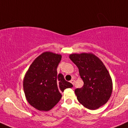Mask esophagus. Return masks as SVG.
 <instances>
[{
	"label": "esophagus",
	"mask_w": 128,
	"mask_h": 128,
	"mask_svg": "<svg viewBox=\"0 0 128 128\" xmlns=\"http://www.w3.org/2000/svg\"><path fill=\"white\" fill-rule=\"evenodd\" d=\"M70 82H71V84H72V85H74V79H72V80L70 81Z\"/></svg>",
	"instance_id": "1"
}]
</instances>
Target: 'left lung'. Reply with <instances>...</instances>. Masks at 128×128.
<instances>
[{
	"instance_id": "left-lung-1",
	"label": "left lung",
	"mask_w": 128,
	"mask_h": 128,
	"mask_svg": "<svg viewBox=\"0 0 128 128\" xmlns=\"http://www.w3.org/2000/svg\"><path fill=\"white\" fill-rule=\"evenodd\" d=\"M70 59L78 67L84 86L76 88L78 101L96 110L108 101L112 92V82L108 71L101 60L91 54H71Z\"/></svg>"
}]
</instances>
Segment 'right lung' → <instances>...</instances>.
<instances>
[{"instance_id":"add662e5","label":"right lung","mask_w":128,"mask_h":128,"mask_svg":"<svg viewBox=\"0 0 128 128\" xmlns=\"http://www.w3.org/2000/svg\"><path fill=\"white\" fill-rule=\"evenodd\" d=\"M61 56L46 52L32 63L24 80V90L31 106L40 111H48L61 99L62 92L72 85L66 81L57 66Z\"/></svg>"}]
</instances>
